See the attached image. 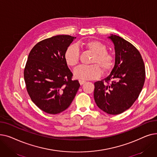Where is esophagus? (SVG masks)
Listing matches in <instances>:
<instances>
[{"label": "esophagus", "instance_id": "1", "mask_svg": "<svg viewBox=\"0 0 157 157\" xmlns=\"http://www.w3.org/2000/svg\"><path fill=\"white\" fill-rule=\"evenodd\" d=\"M79 84H80L81 85H83L84 83H85L86 81H84V80H81V79H79Z\"/></svg>", "mask_w": 157, "mask_h": 157}]
</instances>
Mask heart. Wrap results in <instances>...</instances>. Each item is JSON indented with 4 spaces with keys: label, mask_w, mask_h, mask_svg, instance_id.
Returning a JSON list of instances; mask_svg holds the SVG:
<instances>
[{
    "label": "heart",
    "mask_w": 157,
    "mask_h": 157,
    "mask_svg": "<svg viewBox=\"0 0 157 157\" xmlns=\"http://www.w3.org/2000/svg\"><path fill=\"white\" fill-rule=\"evenodd\" d=\"M81 46L94 54L90 65H79L74 69V74L81 80H90L98 78L101 76V70L107 72L109 71L114 63L113 55L107 52L106 46L97 40H90L83 42ZM65 63L70 67L76 66L79 60V50L76 45H70L64 53Z\"/></svg>",
    "instance_id": "1"
}]
</instances>
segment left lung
I'll return each instance as SVG.
<instances>
[{"mask_svg": "<svg viewBox=\"0 0 157 157\" xmlns=\"http://www.w3.org/2000/svg\"><path fill=\"white\" fill-rule=\"evenodd\" d=\"M114 45L115 63L109 75L94 83V99L101 110L119 114L138 98L145 81V67L138 49L116 35L108 37Z\"/></svg>", "mask_w": 157, "mask_h": 157, "instance_id": "1", "label": "left lung"}]
</instances>
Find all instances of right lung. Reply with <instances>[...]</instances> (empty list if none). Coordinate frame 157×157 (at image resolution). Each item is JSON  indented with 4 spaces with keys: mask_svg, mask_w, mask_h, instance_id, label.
Masks as SVG:
<instances>
[{
    "mask_svg": "<svg viewBox=\"0 0 157 157\" xmlns=\"http://www.w3.org/2000/svg\"><path fill=\"white\" fill-rule=\"evenodd\" d=\"M76 37L59 35L37 43L24 69L27 92L38 108L56 114L67 109L80 86L64 60L66 49Z\"/></svg>",
    "mask_w": 157,
    "mask_h": 157,
    "instance_id": "obj_1",
    "label": "right lung"
}]
</instances>
